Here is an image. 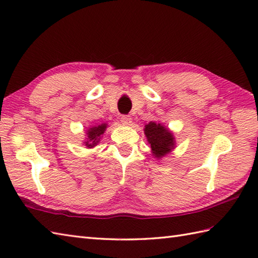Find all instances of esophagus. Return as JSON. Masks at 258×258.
Segmentation results:
<instances>
[{
  "label": "esophagus",
  "mask_w": 258,
  "mask_h": 258,
  "mask_svg": "<svg viewBox=\"0 0 258 258\" xmlns=\"http://www.w3.org/2000/svg\"><path fill=\"white\" fill-rule=\"evenodd\" d=\"M120 122H122L123 125H131V123H132V117L130 115H122L120 116Z\"/></svg>",
  "instance_id": "1"
}]
</instances>
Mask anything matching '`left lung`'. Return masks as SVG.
<instances>
[{"instance_id":"8db88e82","label":"left lung","mask_w":258,"mask_h":258,"mask_svg":"<svg viewBox=\"0 0 258 258\" xmlns=\"http://www.w3.org/2000/svg\"><path fill=\"white\" fill-rule=\"evenodd\" d=\"M144 131L155 157H163L172 151L174 147V138L166 127L158 123L150 122L145 126Z\"/></svg>"}]
</instances>
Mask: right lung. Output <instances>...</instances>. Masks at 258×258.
Listing matches in <instances>:
<instances>
[{"instance_id":"obj_1","label":"right lung","mask_w":258,"mask_h":258,"mask_svg":"<svg viewBox=\"0 0 258 258\" xmlns=\"http://www.w3.org/2000/svg\"><path fill=\"white\" fill-rule=\"evenodd\" d=\"M106 130V124H101L98 126H94V127H91L89 131H87V142L86 146L87 147H94L98 142H100L101 135L105 132Z\"/></svg>"}]
</instances>
